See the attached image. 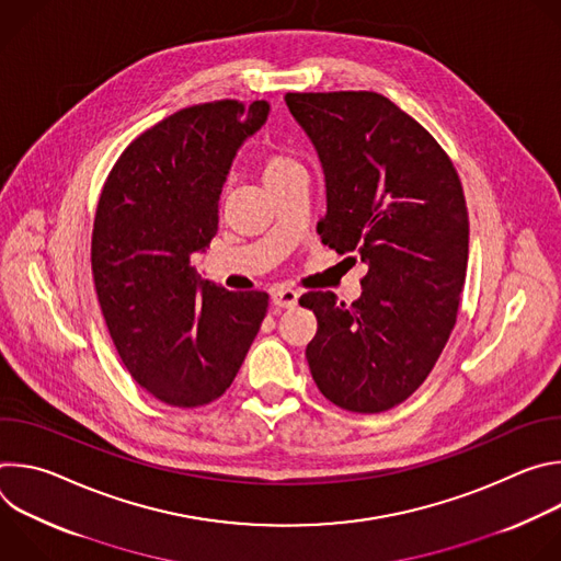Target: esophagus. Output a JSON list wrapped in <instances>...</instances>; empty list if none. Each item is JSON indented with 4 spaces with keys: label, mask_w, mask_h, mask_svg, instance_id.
I'll return each instance as SVG.
<instances>
[{
    "label": "esophagus",
    "mask_w": 561,
    "mask_h": 561,
    "mask_svg": "<svg viewBox=\"0 0 561 561\" xmlns=\"http://www.w3.org/2000/svg\"><path fill=\"white\" fill-rule=\"evenodd\" d=\"M271 299H273V304L277 308H293L297 304V299H299V293L293 290V288H275L271 293Z\"/></svg>",
    "instance_id": "34e87169"
}]
</instances>
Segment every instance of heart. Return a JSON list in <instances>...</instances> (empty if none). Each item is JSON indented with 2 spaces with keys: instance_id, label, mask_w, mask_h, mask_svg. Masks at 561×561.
<instances>
[{
  "instance_id": "b5f03b06",
  "label": "heart",
  "mask_w": 561,
  "mask_h": 561,
  "mask_svg": "<svg viewBox=\"0 0 561 561\" xmlns=\"http://www.w3.org/2000/svg\"><path fill=\"white\" fill-rule=\"evenodd\" d=\"M260 169H262V175H264L266 184L284 180V178H288L293 173H304L299 159L293 152H288V150L275 146V144H266L262 148V152H260Z\"/></svg>"
}]
</instances>
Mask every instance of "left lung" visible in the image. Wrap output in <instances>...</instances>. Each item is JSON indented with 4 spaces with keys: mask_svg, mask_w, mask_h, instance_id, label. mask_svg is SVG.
Masks as SVG:
<instances>
[{
    "mask_svg": "<svg viewBox=\"0 0 561 561\" xmlns=\"http://www.w3.org/2000/svg\"><path fill=\"white\" fill-rule=\"evenodd\" d=\"M327 180L322 244L366 264L362 295L310 290V375L344 411L381 413L428 377L457 322L468 264V210L446 150L370 91L288 93Z\"/></svg>",
    "mask_w": 561,
    "mask_h": 561,
    "instance_id": "8db88e82",
    "label": "left lung"
}]
</instances>
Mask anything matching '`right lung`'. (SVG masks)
Here are the masks:
<instances>
[{"label":"right lung","instance_id":"1","mask_svg":"<svg viewBox=\"0 0 561 561\" xmlns=\"http://www.w3.org/2000/svg\"><path fill=\"white\" fill-rule=\"evenodd\" d=\"M266 115L264 100L182 108L133 139L102 188L91 244L102 314L130 377L169 407L221 397L264 322L266 293L202 279L191 257L215 237L232 157Z\"/></svg>","mask_w":561,"mask_h":561}]
</instances>
